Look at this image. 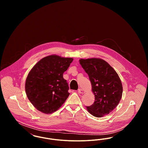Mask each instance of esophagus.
Here are the masks:
<instances>
[{
  "label": "esophagus",
  "instance_id": "1",
  "mask_svg": "<svg viewBox=\"0 0 148 148\" xmlns=\"http://www.w3.org/2000/svg\"><path fill=\"white\" fill-rule=\"evenodd\" d=\"M77 92H79V93H80V94H84V93L85 92L83 90V89H78V90H77Z\"/></svg>",
  "mask_w": 148,
  "mask_h": 148
}]
</instances>
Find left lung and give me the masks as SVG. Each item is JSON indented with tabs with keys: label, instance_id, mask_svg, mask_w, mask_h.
Instances as JSON below:
<instances>
[{
	"label": "left lung",
	"instance_id": "8db88e82",
	"mask_svg": "<svg viewBox=\"0 0 148 148\" xmlns=\"http://www.w3.org/2000/svg\"><path fill=\"white\" fill-rule=\"evenodd\" d=\"M92 83L95 101L86 106L93 116L102 117L112 112L119 104L123 86L117 73L105 60L99 58L79 60Z\"/></svg>",
	"mask_w": 148,
	"mask_h": 148
}]
</instances>
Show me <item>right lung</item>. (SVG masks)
<instances>
[{
    "instance_id": "1",
    "label": "right lung",
    "mask_w": 148,
    "mask_h": 148,
    "mask_svg": "<svg viewBox=\"0 0 148 148\" xmlns=\"http://www.w3.org/2000/svg\"><path fill=\"white\" fill-rule=\"evenodd\" d=\"M73 59L56 55L46 56L35 64L29 73L25 92L29 101L43 113L56 111L69 97V86L63 78Z\"/></svg>"
}]
</instances>
